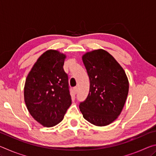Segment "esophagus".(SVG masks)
Returning <instances> with one entry per match:
<instances>
[{
	"instance_id": "esophagus-1",
	"label": "esophagus",
	"mask_w": 156,
	"mask_h": 156,
	"mask_svg": "<svg viewBox=\"0 0 156 156\" xmlns=\"http://www.w3.org/2000/svg\"><path fill=\"white\" fill-rule=\"evenodd\" d=\"M73 92H74L75 94H77V92H78V87H75L73 88Z\"/></svg>"
}]
</instances>
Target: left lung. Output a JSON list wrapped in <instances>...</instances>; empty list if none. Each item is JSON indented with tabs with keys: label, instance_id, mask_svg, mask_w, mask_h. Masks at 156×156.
Here are the masks:
<instances>
[{
	"label": "left lung",
	"instance_id": "8db88e82",
	"mask_svg": "<svg viewBox=\"0 0 156 156\" xmlns=\"http://www.w3.org/2000/svg\"><path fill=\"white\" fill-rule=\"evenodd\" d=\"M90 87L79 108L83 117L96 126L113 122L125 105L129 81L125 71L112 55L103 49L87 52L83 56Z\"/></svg>",
	"mask_w": 156,
	"mask_h": 156
}]
</instances>
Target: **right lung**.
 <instances>
[{
  "instance_id": "1",
  "label": "right lung",
  "mask_w": 156,
  "mask_h": 156,
  "mask_svg": "<svg viewBox=\"0 0 156 156\" xmlns=\"http://www.w3.org/2000/svg\"><path fill=\"white\" fill-rule=\"evenodd\" d=\"M65 58L56 50H48L37 60L26 79V106L44 126L60 123L72 105L68 75L63 69Z\"/></svg>"
}]
</instances>
